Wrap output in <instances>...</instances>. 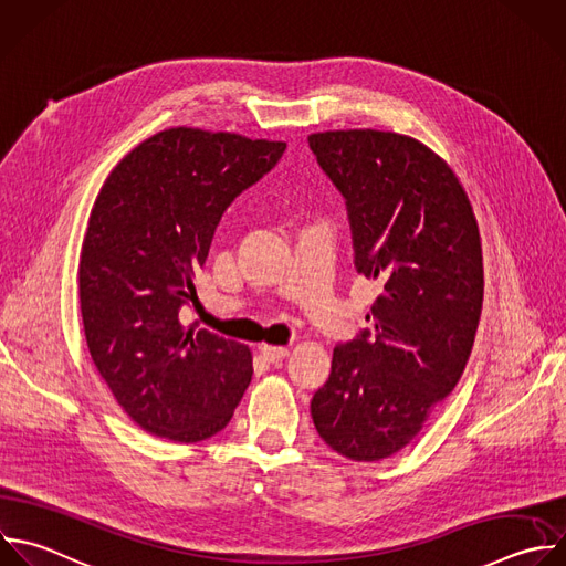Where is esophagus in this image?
Returning <instances> with one entry per match:
<instances>
[{"instance_id":"34e87169","label":"esophagus","mask_w":566,"mask_h":566,"mask_svg":"<svg viewBox=\"0 0 566 566\" xmlns=\"http://www.w3.org/2000/svg\"><path fill=\"white\" fill-rule=\"evenodd\" d=\"M261 354H263V358L270 360V363H281V360L290 354V349H287V347H279V345H263V347H261Z\"/></svg>"}]
</instances>
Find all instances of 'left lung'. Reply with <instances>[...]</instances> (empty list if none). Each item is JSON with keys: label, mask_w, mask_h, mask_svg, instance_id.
<instances>
[{"label": "left lung", "mask_w": 566, "mask_h": 566, "mask_svg": "<svg viewBox=\"0 0 566 566\" xmlns=\"http://www.w3.org/2000/svg\"><path fill=\"white\" fill-rule=\"evenodd\" d=\"M307 142L347 201L356 270L380 283L374 338L334 347L312 420L336 453L376 462L418 436L464 371L484 294L478 221L451 166L413 137L360 128Z\"/></svg>", "instance_id": "1"}]
</instances>
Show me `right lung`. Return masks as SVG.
Returning <instances> with one entry per match:
<instances>
[{
	"mask_svg": "<svg viewBox=\"0 0 566 566\" xmlns=\"http://www.w3.org/2000/svg\"><path fill=\"white\" fill-rule=\"evenodd\" d=\"M283 142L168 128L130 150L104 181L80 256L88 352L122 409L148 433L199 442L232 418L252 352L179 312L226 208L270 172Z\"/></svg>",
	"mask_w": 566,
	"mask_h": 566,
	"instance_id": "right-lung-1",
	"label": "right lung"
}]
</instances>
